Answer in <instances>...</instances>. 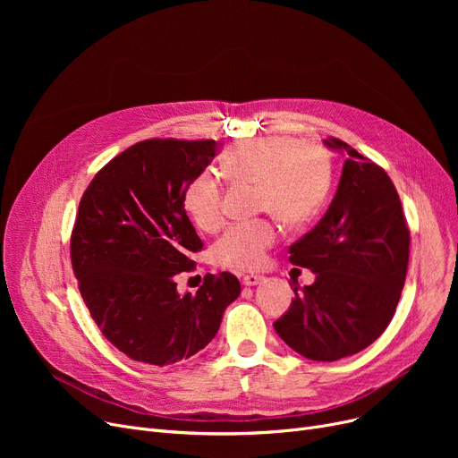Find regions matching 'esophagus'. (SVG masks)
Instances as JSON below:
<instances>
[{"instance_id": "obj_1", "label": "esophagus", "mask_w": 458, "mask_h": 458, "mask_svg": "<svg viewBox=\"0 0 458 458\" xmlns=\"http://www.w3.org/2000/svg\"><path fill=\"white\" fill-rule=\"evenodd\" d=\"M263 280H266V278H263L261 275H254V273H250V275H245V276H243V284H245V285H249V287H250V285H258V284H261Z\"/></svg>"}]
</instances>
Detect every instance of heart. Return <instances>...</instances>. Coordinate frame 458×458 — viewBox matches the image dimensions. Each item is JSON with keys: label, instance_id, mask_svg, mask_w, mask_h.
I'll list each match as a JSON object with an SVG mask.
<instances>
[{"label": "heart", "instance_id": "b5f03b06", "mask_svg": "<svg viewBox=\"0 0 458 458\" xmlns=\"http://www.w3.org/2000/svg\"><path fill=\"white\" fill-rule=\"evenodd\" d=\"M223 173L235 182L258 189V208L271 211L285 225L311 219L327 199L330 187V159L318 142L290 137H263L237 144L223 159ZM183 204L191 219L204 232L223 223V187L209 171L189 183ZM273 223L259 219L233 225L215 243L213 256L221 266L252 269L275 243Z\"/></svg>", "mask_w": 458, "mask_h": 458}]
</instances>
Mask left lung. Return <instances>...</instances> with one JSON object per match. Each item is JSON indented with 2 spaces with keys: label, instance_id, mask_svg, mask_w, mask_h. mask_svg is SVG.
<instances>
[{
  "label": "left lung",
  "instance_id": "obj_1",
  "mask_svg": "<svg viewBox=\"0 0 458 458\" xmlns=\"http://www.w3.org/2000/svg\"><path fill=\"white\" fill-rule=\"evenodd\" d=\"M323 142L345 156L338 191L314 230L290 247V261L314 271L316 282L293 287L292 308L273 327L299 354L334 362L366 349L390 325L411 232L386 171L340 139Z\"/></svg>",
  "mask_w": 458,
  "mask_h": 458
}]
</instances>
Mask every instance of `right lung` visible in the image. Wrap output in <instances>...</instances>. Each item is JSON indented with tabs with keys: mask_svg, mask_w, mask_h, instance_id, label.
Returning <instances> with one entry per match:
<instances>
[{
	"mask_svg": "<svg viewBox=\"0 0 458 458\" xmlns=\"http://www.w3.org/2000/svg\"><path fill=\"white\" fill-rule=\"evenodd\" d=\"M215 154V140H140L81 197L70 239L80 293L106 338L137 362L163 368L197 354L242 293L232 273L206 275L195 295L176 292L174 276L202 249L183 195Z\"/></svg>",
	"mask_w": 458,
	"mask_h": 458,
	"instance_id": "right-lung-1",
	"label": "right lung"
}]
</instances>
